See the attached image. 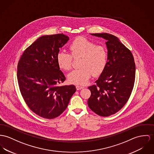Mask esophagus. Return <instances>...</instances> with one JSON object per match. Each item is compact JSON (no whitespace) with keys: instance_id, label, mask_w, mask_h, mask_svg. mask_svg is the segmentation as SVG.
Listing matches in <instances>:
<instances>
[{"instance_id":"esophagus-1","label":"esophagus","mask_w":154,"mask_h":154,"mask_svg":"<svg viewBox=\"0 0 154 154\" xmlns=\"http://www.w3.org/2000/svg\"><path fill=\"white\" fill-rule=\"evenodd\" d=\"M84 88V87L82 86V85H76V88L77 90H81Z\"/></svg>"}]
</instances>
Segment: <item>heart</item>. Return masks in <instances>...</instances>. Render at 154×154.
<instances>
[{
    "mask_svg": "<svg viewBox=\"0 0 154 154\" xmlns=\"http://www.w3.org/2000/svg\"><path fill=\"white\" fill-rule=\"evenodd\" d=\"M70 53L60 51L57 55V61L60 67L64 70L71 68L72 56L81 57L80 67L69 74V80L76 84H85L92 74L97 76L104 70L108 60L106 48L84 38L79 37L74 39L69 46Z\"/></svg>",
    "mask_w": 154,
    "mask_h": 154,
    "instance_id": "b5f03b06",
    "label": "heart"
}]
</instances>
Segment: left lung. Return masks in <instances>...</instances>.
Wrapping results in <instances>:
<instances>
[{"label":"left lung","mask_w":154,"mask_h":154,"mask_svg":"<svg viewBox=\"0 0 154 154\" xmlns=\"http://www.w3.org/2000/svg\"><path fill=\"white\" fill-rule=\"evenodd\" d=\"M91 35L106 40L108 60L96 84L88 87L91 94L88 105L97 115L108 117L119 111L130 98L135 82V64L130 50L116 36L106 33Z\"/></svg>","instance_id":"1"}]
</instances>
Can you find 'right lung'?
Returning a JSON list of instances; mask_svg holds the SVG:
<instances>
[{"instance_id":"right-lung-1","label":"right lung","mask_w":154,"mask_h":154,"mask_svg":"<svg viewBox=\"0 0 154 154\" xmlns=\"http://www.w3.org/2000/svg\"><path fill=\"white\" fill-rule=\"evenodd\" d=\"M69 40L62 33L41 36L24 50L17 64V81L24 100L44 119L59 117L76 91L74 85H59L66 77L57 55Z\"/></svg>"}]
</instances>
